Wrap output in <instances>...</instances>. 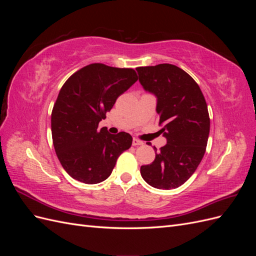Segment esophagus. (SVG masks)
Masks as SVG:
<instances>
[{
  "instance_id": "esophagus-1",
  "label": "esophagus",
  "mask_w": 256,
  "mask_h": 256,
  "mask_svg": "<svg viewBox=\"0 0 256 256\" xmlns=\"http://www.w3.org/2000/svg\"><path fill=\"white\" fill-rule=\"evenodd\" d=\"M143 144H144V143H143L142 141L138 140V138H134V140H132V145H134V146H138V145H143Z\"/></svg>"
}]
</instances>
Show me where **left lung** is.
I'll use <instances>...</instances> for the list:
<instances>
[{"label":"left lung","mask_w":256,"mask_h":256,"mask_svg":"<svg viewBox=\"0 0 256 256\" xmlns=\"http://www.w3.org/2000/svg\"><path fill=\"white\" fill-rule=\"evenodd\" d=\"M143 88L157 97L160 131L166 144L150 164L141 166L143 180L157 189L171 190L196 172L206 150L210 120L198 83L172 64L138 67Z\"/></svg>","instance_id":"1"}]
</instances>
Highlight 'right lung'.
I'll return each instance as SVG.
<instances>
[{
  "label": "right lung",
  "instance_id": "obj_1",
  "mask_svg": "<svg viewBox=\"0 0 256 256\" xmlns=\"http://www.w3.org/2000/svg\"><path fill=\"white\" fill-rule=\"evenodd\" d=\"M136 80L134 69L95 63L62 86L51 114L52 140L62 166L74 180L90 184L106 180L120 154L130 148L129 134H111L99 130L98 124Z\"/></svg>",
  "mask_w": 256,
  "mask_h": 256
}]
</instances>
